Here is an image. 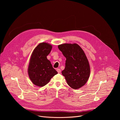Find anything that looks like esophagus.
I'll list each match as a JSON object with an SVG mask.
<instances>
[{"label":"esophagus","mask_w":120,"mask_h":120,"mask_svg":"<svg viewBox=\"0 0 120 120\" xmlns=\"http://www.w3.org/2000/svg\"><path fill=\"white\" fill-rule=\"evenodd\" d=\"M56 71H57V72L58 73H60L61 72V70L59 69V68H57V69H56Z\"/></svg>","instance_id":"34e87169"}]
</instances>
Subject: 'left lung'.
Here are the masks:
<instances>
[{"label": "left lung", "mask_w": 120, "mask_h": 120, "mask_svg": "<svg viewBox=\"0 0 120 120\" xmlns=\"http://www.w3.org/2000/svg\"><path fill=\"white\" fill-rule=\"evenodd\" d=\"M66 58L65 67L62 74L70 87L78 89L86 83L90 74L88 60L77 44H63L58 46Z\"/></svg>", "instance_id": "obj_1"}]
</instances>
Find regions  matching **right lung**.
<instances>
[{
	"label": "right lung",
	"instance_id": "obj_1",
	"mask_svg": "<svg viewBox=\"0 0 120 120\" xmlns=\"http://www.w3.org/2000/svg\"><path fill=\"white\" fill-rule=\"evenodd\" d=\"M52 48V45L47 43H41L34 49L31 55L28 74L32 82L38 86H45L58 73L46 57Z\"/></svg>",
	"mask_w": 120,
	"mask_h": 120
}]
</instances>
